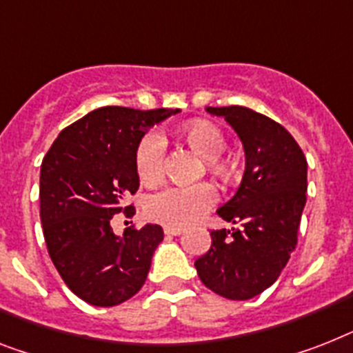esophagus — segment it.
Instances as JSON below:
<instances>
[{
  "instance_id": "34e87169",
  "label": "esophagus",
  "mask_w": 353,
  "mask_h": 353,
  "mask_svg": "<svg viewBox=\"0 0 353 353\" xmlns=\"http://www.w3.org/2000/svg\"><path fill=\"white\" fill-rule=\"evenodd\" d=\"M164 232L168 236H180L183 232L182 227H164Z\"/></svg>"
}]
</instances>
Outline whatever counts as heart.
I'll list each match as a JSON object with an SVG mask.
<instances>
[{
  "instance_id": "obj_1",
  "label": "heart",
  "mask_w": 353,
  "mask_h": 353,
  "mask_svg": "<svg viewBox=\"0 0 353 353\" xmlns=\"http://www.w3.org/2000/svg\"><path fill=\"white\" fill-rule=\"evenodd\" d=\"M180 137L198 155L205 159L209 170L216 174H225L229 165L222 159L227 148L223 131L211 122L196 121L180 130ZM165 160V142L159 133H148L139 142L135 165L139 179L144 183H155L162 179ZM216 189L211 183L194 185H170L145 198L144 211L153 222L168 227H183L196 222L203 212L216 202Z\"/></svg>"
}]
</instances>
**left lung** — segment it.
<instances>
[{
	"label": "left lung",
	"instance_id": "8db88e82",
	"mask_svg": "<svg viewBox=\"0 0 353 353\" xmlns=\"http://www.w3.org/2000/svg\"><path fill=\"white\" fill-rule=\"evenodd\" d=\"M241 141L245 171L218 216L240 227L211 232V249L194 261L202 283L227 299L245 301L278 279L298 243L307 202V159L281 124L250 108H205Z\"/></svg>",
	"mask_w": 353,
	"mask_h": 353
}]
</instances>
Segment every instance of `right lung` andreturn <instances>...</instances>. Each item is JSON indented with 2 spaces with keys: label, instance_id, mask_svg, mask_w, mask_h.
I'll return each instance as SVG.
<instances>
[{
  "label": "right lung",
  "instance_id": "right-lung-1",
  "mask_svg": "<svg viewBox=\"0 0 353 353\" xmlns=\"http://www.w3.org/2000/svg\"><path fill=\"white\" fill-rule=\"evenodd\" d=\"M180 110L104 106L61 131L41 164V223L55 269L72 292L95 307H115L144 285L164 240L157 223L113 232L124 196L139 189L135 155L150 128Z\"/></svg>",
  "mask_w": 353,
  "mask_h": 353
}]
</instances>
